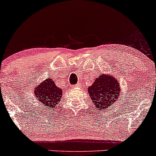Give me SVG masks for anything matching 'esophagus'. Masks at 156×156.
Listing matches in <instances>:
<instances>
[{
  "label": "esophagus",
  "mask_w": 156,
  "mask_h": 156,
  "mask_svg": "<svg viewBox=\"0 0 156 156\" xmlns=\"http://www.w3.org/2000/svg\"><path fill=\"white\" fill-rule=\"evenodd\" d=\"M77 87H80L79 83H77V84H75L73 86V88H77Z\"/></svg>",
  "instance_id": "1"
}]
</instances>
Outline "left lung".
<instances>
[{"label": "left lung", "instance_id": "left-lung-1", "mask_svg": "<svg viewBox=\"0 0 156 156\" xmlns=\"http://www.w3.org/2000/svg\"><path fill=\"white\" fill-rule=\"evenodd\" d=\"M87 91L92 104L99 110L104 111L119 99L121 87L113 75L100 74L92 86L88 87Z\"/></svg>", "mask_w": 156, "mask_h": 156}]
</instances>
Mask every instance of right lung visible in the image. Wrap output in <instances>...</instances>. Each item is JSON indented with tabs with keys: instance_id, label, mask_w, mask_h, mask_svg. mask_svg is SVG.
Listing matches in <instances>:
<instances>
[{
	"instance_id": "obj_1",
	"label": "right lung",
	"mask_w": 156,
	"mask_h": 156,
	"mask_svg": "<svg viewBox=\"0 0 156 156\" xmlns=\"http://www.w3.org/2000/svg\"><path fill=\"white\" fill-rule=\"evenodd\" d=\"M62 90L58 87L51 78L44 80L40 84L36 85L34 94L37 100L44 104L47 109L54 108L61 101Z\"/></svg>"
}]
</instances>
